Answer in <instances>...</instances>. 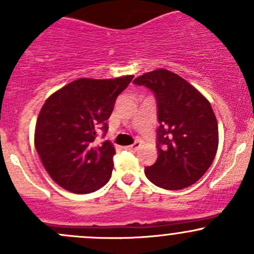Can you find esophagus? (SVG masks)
<instances>
[{"instance_id":"1","label":"esophagus","mask_w":254,"mask_h":254,"mask_svg":"<svg viewBox=\"0 0 254 254\" xmlns=\"http://www.w3.org/2000/svg\"><path fill=\"white\" fill-rule=\"evenodd\" d=\"M140 146H141V145H140V142H134L132 145L127 146V150H130V151H136L137 148L140 147Z\"/></svg>"}]
</instances>
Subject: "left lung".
<instances>
[{
    "label": "left lung",
    "mask_w": 254,
    "mask_h": 254,
    "mask_svg": "<svg viewBox=\"0 0 254 254\" xmlns=\"http://www.w3.org/2000/svg\"><path fill=\"white\" fill-rule=\"evenodd\" d=\"M157 101L156 162L145 168L155 186L177 190L191 186L209 170L219 146V129L211 104L194 86L166 68L134 79Z\"/></svg>",
    "instance_id": "obj_1"
}]
</instances>
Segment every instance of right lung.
<instances>
[{
    "label": "right lung",
    "instance_id": "obj_1",
    "mask_svg": "<svg viewBox=\"0 0 254 254\" xmlns=\"http://www.w3.org/2000/svg\"><path fill=\"white\" fill-rule=\"evenodd\" d=\"M132 78H78L45 101L34 145L49 176L64 189L87 194L109 181L115 148L108 140L96 143L97 130L107 132L115 99Z\"/></svg>",
    "mask_w": 254,
    "mask_h": 254
}]
</instances>
